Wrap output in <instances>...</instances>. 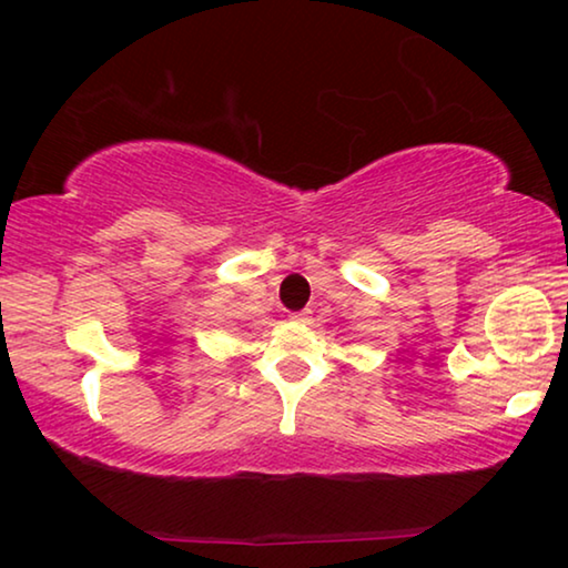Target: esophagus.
Masks as SVG:
<instances>
[{
	"mask_svg": "<svg viewBox=\"0 0 568 568\" xmlns=\"http://www.w3.org/2000/svg\"><path fill=\"white\" fill-rule=\"evenodd\" d=\"M291 318H293V321H298V324H306V321H311V316H308V311H298V313H291Z\"/></svg>",
	"mask_w": 568,
	"mask_h": 568,
	"instance_id": "obj_1",
	"label": "esophagus"
}]
</instances>
